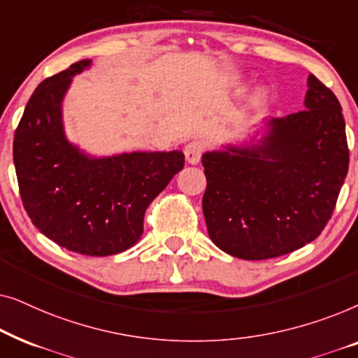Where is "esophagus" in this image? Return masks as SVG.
Here are the masks:
<instances>
[{"mask_svg":"<svg viewBox=\"0 0 358 358\" xmlns=\"http://www.w3.org/2000/svg\"><path fill=\"white\" fill-rule=\"evenodd\" d=\"M203 151H205V145L202 143V141L200 140L190 141V143H187V146H185V150H184L185 159H187V163H190V164H197L200 158H202Z\"/></svg>","mask_w":358,"mask_h":358,"instance_id":"esophagus-1","label":"esophagus"}]
</instances>
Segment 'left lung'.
<instances>
[{
  "label": "left lung",
  "mask_w": 358,
  "mask_h": 358,
  "mask_svg": "<svg viewBox=\"0 0 358 358\" xmlns=\"http://www.w3.org/2000/svg\"><path fill=\"white\" fill-rule=\"evenodd\" d=\"M266 127L257 143L202 156L208 236L246 261L283 256L320 236L349 171L342 107L315 75L305 109Z\"/></svg>",
  "instance_id": "left-lung-1"
}]
</instances>
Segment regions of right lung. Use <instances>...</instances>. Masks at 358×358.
I'll list each match as a JSON object with an SVG mask.
<instances>
[{"mask_svg":"<svg viewBox=\"0 0 358 358\" xmlns=\"http://www.w3.org/2000/svg\"><path fill=\"white\" fill-rule=\"evenodd\" d=\"M81 60L47 78L29 99L13 143L19 192L48 239L85 256L124 252L143 233L148 205L184 168L182 151H134L106 158L68 141L62 102Z\"/></svg>","mask_w":358,"mask_h":358,"instance_id":"add662e5","label":"right lung"}]
</instances>
